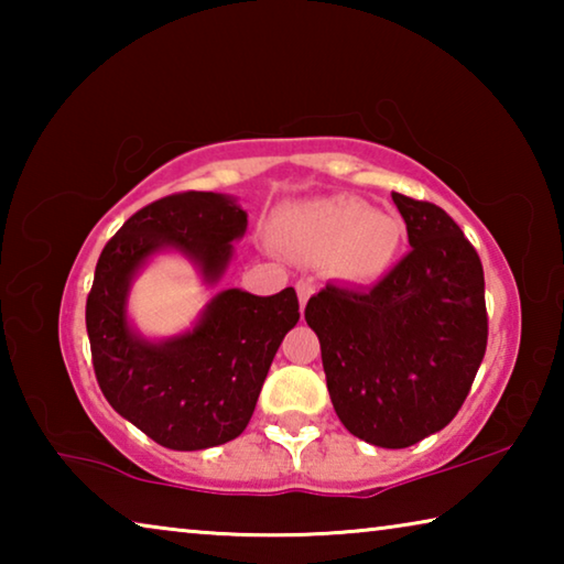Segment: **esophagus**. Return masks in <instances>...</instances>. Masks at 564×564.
<instances>
[{"label": "esophagus", "instance_id": "1", "mask_svg": "<svg viewBox=\"0 0 564 564\" xmlns=\"http://www.w3.org/2000/svg\"><path fill=\"white\" fill-rule=\"evenodd\" d=\"M295 291H299V301H301V311H303L305 301H308L311 295H313V291H316V283H313L311 279H303V281L295 283Z\"/></svg>", "mask_w": 564, "mask_h": 564}]
</instances>
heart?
Returning <instances> with one entry per match:
<instances>
[{
  "instance_id": "heart-1",
  "label": "heart",
  "mask_w": 564,
  "mask_h": 564,
  "mask_svg": "<svg viewBox=\"0 0 564 564\" xmlns=\"http://www.w3.org/2000/svg\"><path fill=\"white\" fill-rule=\"evenodd\" d=\"M283 236L318 256H336L350 281H373L395 263L405 241L398 216L376 214L358 198H321L293 206L283 216Z\"/></svg>"
}]
</instances>
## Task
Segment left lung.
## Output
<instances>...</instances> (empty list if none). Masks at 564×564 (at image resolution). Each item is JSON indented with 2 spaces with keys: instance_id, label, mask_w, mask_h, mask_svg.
I'll use <instances>...</instances> for the list:
<instances>
[{
  "instance_id": "obj_1",
  "label": "left lung",
  "mask_w": 564,
  "mask_h": 564,
  "mask_svg": "<svg viewBox=\"0 0 564 564\" xmlns=\"http://www.w3.org/2000/svg\"><path fill=\"white\" fill-rule=\"evenodd\" d=\"M408 256L373 289L328 283L305 305L336 415L378 447H410L451 423L488 346L485 275L441 206L393 194Z\"/></svg>"
}]
</instances>
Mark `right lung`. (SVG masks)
Segmentation results:
<instances>
[{
	"mask_svg": "<svg viewBox=\"0 0 564 564\" xmlns=\"http://www.w3.org/2000/svg\"><path fill=\"white\" fill-rule=\"evenodd\" d=\"M234 196L186 191L133 214L104 246L87 299L94 373L109 405L169 451H206L246 431L275 350L295 323L293 289L218 291L178 336L147 338L129 321V291L151 256L176 251L216 285L243 238Z\"/></svg>",
	"mask_w": 564,
	"mask_h": 564,
	"instance_id": "right-lung-1",
	"label": "right lung"
}]
</instances>
